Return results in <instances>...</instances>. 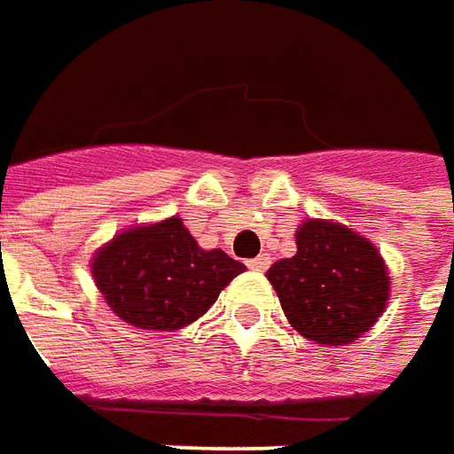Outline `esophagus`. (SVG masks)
<instances>
[{
  "mask_svg": "<svg viewBox=\"0 0 454 454\" xmlns=\"http://www.w3.org/2000/svg\"><path fill=\"white\" fill-rule=\"evenodd\" d=\"M270 267V256L267 254H259L256 259H249V270H254V272H264Z\"/></svg>",
  "mask_w": 454,
  "mask_h": 454,
  "instance_id": "34e87169",
  "label": "esophagus"
}]
</instances>
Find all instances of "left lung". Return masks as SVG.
Wrapping results in <instances>:
<instances>
[{"label":"left lung","mask_w":454,"mask_h":454,"mask_svg":"<svg viewBox=\"0 0 454 454\" xmlns=\"http://www.w3.org/2000/svg\"><path fill=\"white\" fill-rule=\"evenodd\" d=\"M298 252L267 270L290 326L313 344L357 341L386 313L390 278L383 254L357 231L308 218L295 231Z\"/></svg>","instance_id":"left-lung-1"}]
</instances>
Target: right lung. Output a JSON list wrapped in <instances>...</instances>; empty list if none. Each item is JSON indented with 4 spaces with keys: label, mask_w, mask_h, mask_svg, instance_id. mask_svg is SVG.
I'll use <instances>...</instances> for the list:
<instances>
[{
    "label": "right lung",
    "mask_w": 454,
    "mask_h": 454,
    "mask_svg": "<svg viewBox=\"0 0 454 454\" xmlns=\"http://www.w3.org/2000/svg\"><path fill=\"white\" fill-rule=\"evenodd\" d=\"M90 267L113 313L148 332H176L198 321L247 270L221 249H202L179 215L115 233Z\"/></svg>",
    "instance_id": "1"
}]
</instances>
